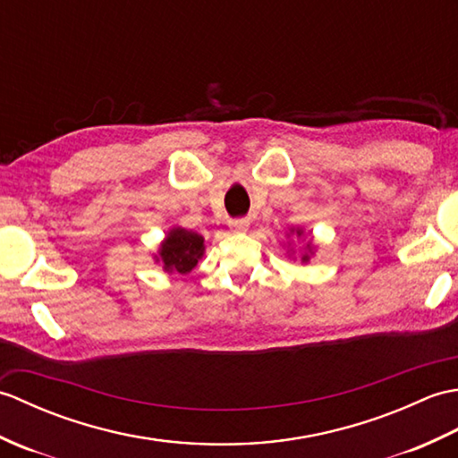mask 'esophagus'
Instances as JSON below:
<instances>
[{"label":"esophagus","instance_id":"1","mask_svg":"<svg viewBox=\"0 0 458 458\" xmlns=\"http://www.w3.org/2000/svg\"><path fill=\"white\" fill-rule=\"evenodd\" d=\"M230 226H232V230H236V232H244V230H248V226H250V220H248V218L230 220Z\"/></svg>","mask_w":458,"mask_h":458}]
</instances>
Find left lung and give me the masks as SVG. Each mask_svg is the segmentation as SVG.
<instances>
[{
    "mask_svg": "<svg viewBox=\"0 0 458 458\" xmlns=\"http://www.w3.org/2000/svg\"><path fill=\"white\" fill-rule=\"evenodd\" d=\"M297 234H301V232H297ZM309 259V256H303V261H307Z\"/></svg>",
    "mask_w": 458,
    "mask_h": 458,
    "instance_id": "obj_1",
    "label": "left lung"
}]
</instances>
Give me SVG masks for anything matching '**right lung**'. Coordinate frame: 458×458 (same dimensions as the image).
<instances>
[{
  "label": "right lung",
  "instance_id": "add662e5",
  "mask_svg": "<svg viewBox=\"0 0 458 458\" xmlns=\"http://www.w3.org/2000/svg\"><path fill=\"white\" fill-rule=\"evenodd\" d=\"M202 254H204L202 236L184 228L171 230L167 240L161 244V251H159L165 269L179 271V274H189V271L197 266V261L202 258Z\"/></svg>",
  "mask_w": 458,
  "mask_h": 458
}]
</instances>
